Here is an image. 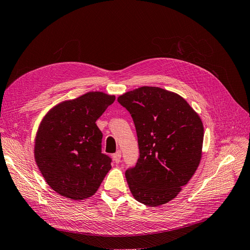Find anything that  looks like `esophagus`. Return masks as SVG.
<instances>
[{
    "label": "esophagus",
    "mask_w": 250,
    "mask_h": 250,
    "mask_svg": "<svg viewBox=\"0 0 250 250\" xmlns=\"http://www.w3.org/2000/svg\"><path fill=\"white\" fill-rule=\"evenodd\" d=\"M120 159H122V151L120 150H117L115 154L113 155V160H114V162L116 163V164H118L119 162H120Z\"/></svg>",
    "instance_id": "obj_1"
}]
</instances>
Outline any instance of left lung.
<instances>
[{"mask_svg":"<svg viewBox=\"0 0 250 250\" xmlns=\"http://www.w3.org/2000/svg\"><path fill=\"white\" fill-rule=\"evenodd\" d=\"M117 102L131 114L138 138L139 158L125 171L128 187L141 204L164 205L196 171L203 123L182 96L159 87H140Z\"/></svg>","mask_w":250,"mask_h":250,"instance_id":"8db88e82","label":"left lung"}]
</instances>
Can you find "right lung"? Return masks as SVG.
<instances>
[{
    "label": "right lung",
    "instance_id": "add662e5",
    "mask_svg": "<svg viewBox=\"0 0 250 250\" xmlns=\"http://www.w3.org/2000/svg\"><path fill=\"white\" fill-rule=\"evenodd\" d=\"M114 95L88 92L54 107L42 119L35 139V160L49 186L75 200L90 197L111 169L102 152L103 133L95 122Z\"/></svg>",
    "mask_w": 250,
    "mask_h": 250
}]
</instances>
